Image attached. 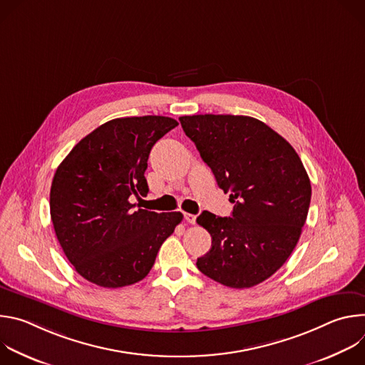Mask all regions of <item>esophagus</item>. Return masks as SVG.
Listing matches in <instances>:
<instances>
[{"label": "esophagus", "mask_w": 365, "mask_h": 365, "mask_svg": "<svg viewBox=\"0 0 365 365\" xmlns=\"http://www.w3.org/2000/svg\"><path fill=\"white\" fill-rule=\"evenodd\" d=\"M185 220H186L189 224H195V222H196V215H192V214H185Z\"/></svg>", "instance_id": "esophagus-1"}]
</instances>
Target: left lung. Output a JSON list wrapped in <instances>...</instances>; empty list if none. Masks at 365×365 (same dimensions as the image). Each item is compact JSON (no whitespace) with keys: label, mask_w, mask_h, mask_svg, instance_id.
<instances>
[{"label":"left lung","mask_w":365,"mask_h":365,"mask_svg":"<svg viewBox=\"0 0 365 365\" xmlns=\"http://www.w3.org/2000/svg\"><path fill=\"white\" fill-rule=\"evenodd\" d=\"M185 134L234 203L231 217L203 211L212 237L196 266L210 279L247 289L273 276L294 250L310 203V180L294 148L245 115H185Z\"/></svg>","instance_id":"8db88e82"}]
</instances>
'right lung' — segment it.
<instances>
[{"label":"right lung","mask_w":365,"mask_h":365,"mask_svg":"<svg viewBox=\"0 0 365 365\" xmlns=\"http://www.w3.org/2000/svg\"><path fill=\"white\" fill-rule=\"evenodd\" d=\"M179 123L169 117L115 118L83 137L59 165L50 217L75 270L108 289L134 284L151 270L180 212H153L131 199L147 196L151 147Z\"/></svg>","instance_id":"add662e5"}]
</instances>
